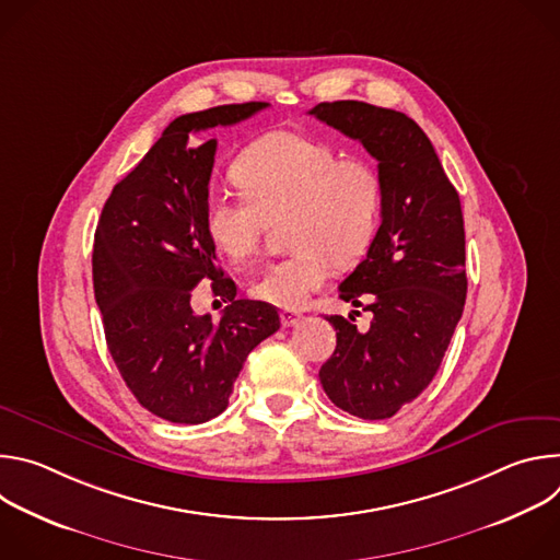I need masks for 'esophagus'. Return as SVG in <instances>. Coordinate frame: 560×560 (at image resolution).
<instances>
[{
  "label": "esophagus",
  "mask_w": 560,
  "mask_h": 560,
  "mask_svg": "<svg viewBox=\"0 0 560 560\" xmlns=\"http://www.w3.org/2000/svg\"><path fill=\"white\" fill-rule=\"evenodd\" d=\"M303 318V314L299 312V310H290V307H285V310H281V324L285 326V328H292V326H296L299 322Z\"/></svg>",
  "instance_id": "obj_1"
}]
</instances>
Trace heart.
Returning <instances> with one entry per match:
<instances>
[{
	"label": "heart",
	"mask_w": 560,
	"mask_h": 560,
	"mask_svg": "<svg viewBox=\"0 0 560 560\" xmlns=\"http://www.w3.org/2000/svg\"><path fill=\"white\" fill-rule=\"evenodd\" d=\"M242 190L212 188L206 230L234 264L248 261L270 225L288 214L292 255L277 259L250 285L255 299L301 307L322 288L332 264L363 257L378 228L383 182L361 154H341L322 141L279 130L250 143L232 168Z\"/></svg>",
	"instance_id": "heart-1"
}]
</instances>
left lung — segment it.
<instances>
[{"instance_id": "left-lung-1", "label": "left lung", "mask_w": 560, "mask_h": 560, "mask_svg": "<svg viewBox=\"0 0 560 560\" xmlns=\"http://www.w3.org/2000/svg\"><path fill=\"white\" fill-rule=\"evenodd\" d=\"M310 115L341 130L378 162L381 225L339 296L372 312L328 316L335 354L318 370L330 401L365 421L389 419L430 385L463 314L465 228L460 199L430 143L408 115L365 102H324ZM357 312V310H354Z\"/></svg>"}]
</instances>
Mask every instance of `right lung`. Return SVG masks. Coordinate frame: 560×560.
<instances>
[{
  "label": "right lung",
  "mask_w": 560,
  "mask_h": 560,
  "mask_svg": "<svg viewBox=\"0 0 560 560\" xmlns=\"http://www.w3.org/2000/svg\"><path fill=\"white\" fill-rule=\"evenodd\" d=\"M264 108L248 102L177 117L113 188L95 230L93 283L108 350L137 401L171 423L221 415L246 357L281 326L275 305L236 299L217 264L206 230L217 139L190 143V132ZM206 280L231 301L219 325L189 305Z\"/></svg>",
  "instance_id": "add662e5"
}]
</instances>
